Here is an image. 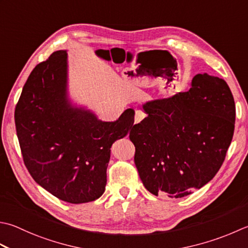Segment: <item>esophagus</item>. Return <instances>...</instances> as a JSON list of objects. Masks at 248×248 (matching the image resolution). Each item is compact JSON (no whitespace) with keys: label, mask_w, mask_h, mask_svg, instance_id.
Wrapping results in <instances>:
<instances>
[{"label":"esophagus","mask_w":248,"mask_h":248,"mask_svg":"<svg viewBox=\"0 0 248 248\" xmlns=\"http://www.w3.org/2000/svg\"><path fill=\"white\" fill-rule=\"evenodd\" d=\"M144 118H145V114L143 111L137 110V113H135V117H134V124H140Z\"/></svg>","instance_id":"esophagus-1"}]
</instances>
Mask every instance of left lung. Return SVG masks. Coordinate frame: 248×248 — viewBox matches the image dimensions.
I'll return each instance as SVG.
<instances>
[{
    "mask_svg": "<svg viewBox=\"0 0 248 248\" xmlns=\"http://www.w3.org/2000/svg\"><path fill=\"white\" fill-rule=\"evenodd\" d=\"M143 109L147 117L129 138L145 188L178 199L212 181L234 132L235 105L227 82L197 74L187 92L148 101Z\"/></svg>",
    "mask_w": 248,
    "mask_h": 248,
    "instance_id": "obj_1",
    "label": "left lung"
}]
</instances>
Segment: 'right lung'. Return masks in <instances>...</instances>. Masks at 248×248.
<instances>
[{"label": "right lung", "instance_id": "obj_1", "mask_svg": "<svg viewBox=\"0 0 248 248\" xmlns=\"http://www.w3.org/2000/svg\"><path fill=\"white\" fill-rule=\"evenodd\" d=\"M134 110L101 120L69 92L67 50L37 64L23 86L15 124L24 164L38 185L62 201L100 198L106 186L110 147L134 127Z\"/></svg>", "mask_w": 248, "mask_h": 248}]
</instances>
